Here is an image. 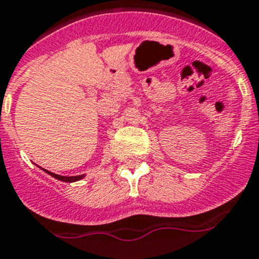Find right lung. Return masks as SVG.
Here are the masks:
<instances>
[{
  "label": "right lung",
  "mask_w": 259,
  "mask_h": 259,
  "mask_svg": "<svg viewBox=\"0 0 259 259\" xmlns=\"http://www.w3.org/2000/svg\"><path fill=\"white\" fill-rule=\"evenodd\" d=\"M42 169H44V168H42ZM44 170L46 173H49L50 176H52V177H54V179L59 180V181H63V182H75V181H79V180L84 179V176H86V175H79V176H60V175L52 173V172H50V170H47V169H44Z\"/></svg>",
  "instance_id": "obj_1"
}]
</instances>
